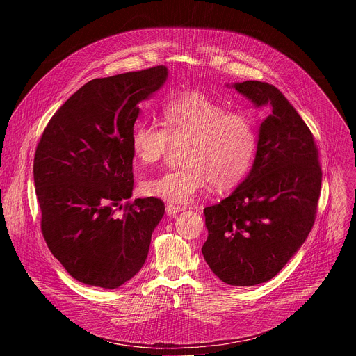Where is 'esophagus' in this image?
I'll return each mask as SVG.
<instances>
[{
    "mask_svg": "<svg viewBox=\"0 0 356 356\" xmlns=\"http://www.w3.org/2000/svg\"><path fill=\"white\" fill-rule=\"evenodd\" d=\"M180 211H183V209L181 207H179V206H173V204H168L166 206V214L168 216H175V214H177V213H180Z\"/></svg>",
    "mask_w": 356,
    "mask_h": 356,
    "instance_id": "34e87169",
    "label": "esophagus"
}]
</instances>
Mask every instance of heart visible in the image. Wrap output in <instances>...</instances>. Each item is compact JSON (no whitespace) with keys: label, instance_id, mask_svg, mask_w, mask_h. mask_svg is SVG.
Here are the masks:
<instances>
[{"label":"heart","instance_id":"heart-1","mask_svg":"<svg viewBox=\"0 0 356 356\" xmlns=\"http://www.w3.org/2000/svg\"><path fill=\"white\" fill-rule=\"evenodd\" d=\"M163 127L142 122L132 134V150L142 165L161 162L175 146H181V163L143 183L147 195L173 204H186L211 184L228 190L249 173L258 150V129L253 120L228 111L220 101L188 91L166 101Z\"/></svg>","mask_w":356,"mask_h":356}]
</instances>
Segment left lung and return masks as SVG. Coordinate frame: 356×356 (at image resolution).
Here are the masks:
<instances>
[{
    "label": "left lung",
    "instance_id": "8db88e82",
    "mask_svg": "<svg viewBox=\"0 0 356 356\" xmlns=\"http://www.w3.org/2000/svg\"><path fill=\"white\" fill-rule=\"evenodd\" d=\"M235 90L269 115L259 129L255 163L236 190L204 209L210 269L231 286H255L275 277L309 236L323 172L314 136L272 84L236 83Z\"/></svg>",
    "mask_w": 356,
    "mask_h": 356
}]
</instances>
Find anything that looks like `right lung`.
<instances>
[{"label": "right lung", "mask_w": 356, "mask_h": 356, "mask_svg": "<svg viewBox=\"0 0 356 356\" xmlns=\"http://www.w3.org/2000/svg\"><path fill=\"white\" fill-rule=\"evenodd\" d=\"M166 77L165 66H154L88 81L50 118L36 146L42 235L84 284L117 289L134 277L165 214L161 198H128L138 103Z\"/></svg>", "instance_id": "right-lung-1"}]
</instances>
